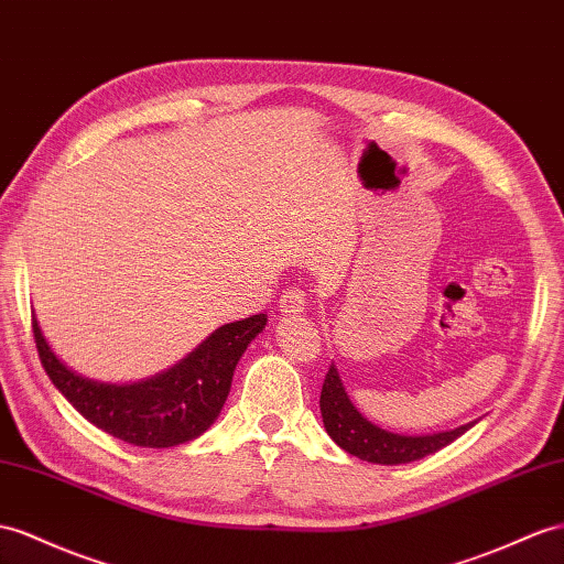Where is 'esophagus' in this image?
Returning <instances> with one entry per match:
<instances>
[{
    "label": "esophagus",
    "instance_id": "esophagus-1",
    "mask_svg": "<svg viewBox=\"0 0 564 564\" xmlns=\"http://www.w3.org/2000/svg\"><path fill=\"white\" fill-rule=\"evenodd\" d=\"M281 312L285 316H297L307 310V297L302 291H297V288H291V291H285L281 295Z\"/></svg>",
    "mask_w": 564,
    "mask_h": 564
}]
</instances>
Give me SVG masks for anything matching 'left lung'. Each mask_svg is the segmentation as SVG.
<instances>
[{
	"mask_svg": "<svg viewBox=\"0 0 564 564\" xmlns=\"http://www.w3.org/2000/svg\"><path fill=\"white\" fill-rule=\"evenodd\" d=\"M319 408L328 436L334 438L345 453L373 462V465H405V462L422 459L431 453L441 451L447 443H453L457 436H462V433L474 426L471 422L453 431L433 433V436H400V433L383 431L377 424L367 422L365 416L357 412L348 393H345L334 365H330L324 379Z\"/></svg>",
	"mask_w": 564,
	"mask_h": 564,
	"instance_id": "8db88e82",
	"label": "left lung"
}]
</instances>
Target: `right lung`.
I'll return each instance as SVG.
<instances>
[{
    "mask_svg": "<svg viewBox=\"0 0 564 564\" xmlns=\"http://www.w3.org/2000/svg\"><path fill=\"white\" fill-rule=\"evenodd\" d=\"M267 326V314L226 324L173 369L140 383H99L59 362L33 316L40 362L52 383L85 420L109 436L140 447H171L197 438L219 416L234 369L250 340Z\"/></svg>",
    "mask_w": 564,
    "mask_h": 564,
    "instance_id": "add662e5",
    "label": "right lung"
}]
</instances>
